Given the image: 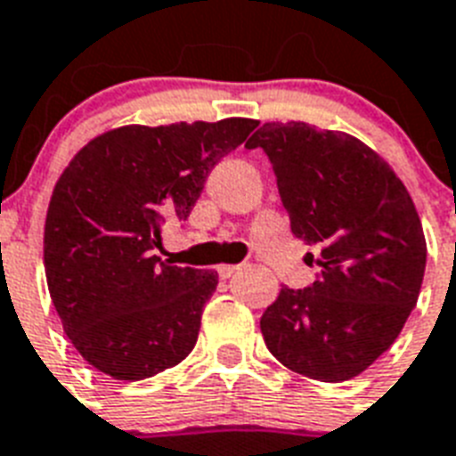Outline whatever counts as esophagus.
I'll return each mask as SVG.
<instances>
[{
    "label": "esophagus",
    "mask_w": 456,
    "mask_h": 456,
    "mask_svg": "<svg viewBox=\"0 0 456 456\" xmlns=\"http://www.w3.org/2000/svg\"><path fill=\"white\" fill-rule=\"evenodd\" d=\"M218 271V278L221 280H228V278H232V275H235V273L240 271V265H232V264H221L216 268Z\"/></svg>",
    "instance_id": "esophagus-1"
}]
</instances>
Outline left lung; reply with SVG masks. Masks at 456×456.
Returning <instances> with one entry per match:
<instances>
[{
  "instance_id": "left-lung-1",
  "label": "left lung",
  "mask_w": 456,
  "mask_h": 456,
  "mask_svg": "<svg viewBox=\"0 0 456 456\" xmlns=\"http://www.w3.org/2000/svg\"><path fill=\"white\" fill-rule=\"evenodd\" d=\"M247 148L271 159L291 232L320 275L261 315L268 351L318 381L358 377L398 338L426 268L424 228L388 162L344 131L265 122Z\"/></svg>"
}]
</instances>
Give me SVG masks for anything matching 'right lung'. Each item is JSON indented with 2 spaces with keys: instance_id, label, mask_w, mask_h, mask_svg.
<instances>
[{
  "instance_id": "add662e5",
  "label": "right lung",
  "mask_w": 456,
  "mask_h": 456,
  "mask_svg": "<svg viewBox=\"0 0 456 456\" xmlns=\"http://www.w3.org/2000/svg\"><path fill=\"white\" fill-rule=\"evenodd\" d=\"M256 125L119 126L65 167L44 224V271L65 334L98 372L141 381L195 348L218 275L162 261V225L188 218L209 171Z\"/></svg>"
}]
</instances>
